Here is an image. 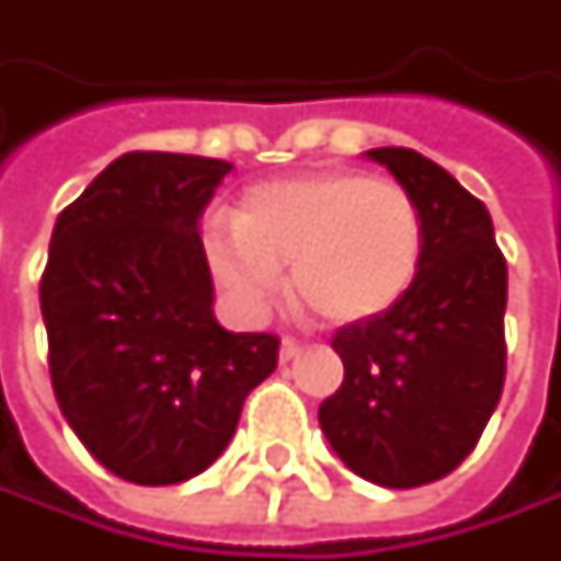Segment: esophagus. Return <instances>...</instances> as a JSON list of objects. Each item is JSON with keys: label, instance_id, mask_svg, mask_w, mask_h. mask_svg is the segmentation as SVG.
I'll use <instances>...</instances> for the list:
<instances>
[{"label": "esophagus", "instance_id": "esophagus-1", "mask_svg": "<svg viewBox=\"0 0 561 561\" xmlns=\"http://www.w3.org/2000/svg\"><path fill=\"white\" fill-rule=\"evenodd\" d=\"M302 353V343L296 340V336H284L280 340V362H290V358H296Z\"/></svg>", "mask_w": 561, "mask_h": 561}]
</instances>
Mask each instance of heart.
I'll use <instances>...</instances> for the list:
<instances>
[{"label":"heart","instance_id":"b5f03b06","mask_svg":"<svg viewBox=\"0 0 561 561\" xmlns=\"http://www.w3.org/2000/svg\"><path fill=\"white\" fill-rule=\"evenodd\" d=\"M208 262L247 309L274 296L293 268L296 296L331 324L390 312L415 287L424 218L412 193L358 171H321L249 190L237 230L215 227Z\"/></svg>","mask_w":561,"mask_h":561}]
</instances>
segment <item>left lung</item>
<instances>
[{
  "instance_id": "8db88e82",
  "label": "left lung",
  "mask_w": 561,
  "mask_h": 561,
  "mask_svg": "<svg viewBox=\"0 0 561 561\" xmlns=\"http://www.w3.org/2000/svg\"><path fill=\"white\" fill-rule=\"evenodd\" d=\"M368 159L419 203L424 259L402 302L334 334L343 383L318 421L358 478L405 490L459 468L503 397L508 271L490 211L449 171L402 146Z\"/></svg>"
}]
</instances>
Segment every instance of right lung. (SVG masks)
I'll return each mask as SVG.
<instances>
[{
	"label": "right lung",
	"mask_w": 561,
	"mask_h": 561,
	"mask_svg": "<svg viewBox=\"0 0 561 561\" xmlns=\"http://www.w3.org/2000/svg\"><path fill=\"white\" fill-rule=\"evenodd\" d=\"M230 162L127 152L55 221L39 309L65 421L130 484L190 481L277 368L274 334H230L211 312L199 215Z\"/></svg>",
	"instance_id": "1"
}]
</instances>
